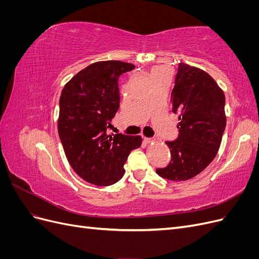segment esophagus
Here are the masks:
<instances>
[{"instance_id": "34e87169", "label": "esophagus", "mask_w": 259, "mask_h": 259, "mask_svg": "<svg viewBox=\"0 0 259 259\" xmlns=\"http://www.w3.org/2000/svg\"><path fill=\"white\" fill-rule=\"evenodd\" d=\"M144 142H145L146 144H149V143L152 142V139H151V138H148V137H144Z\"/></svg>"}]
</instances>
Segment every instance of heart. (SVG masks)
<instances>
[{
    "instance_id": "b5f03b06",
    "label": "heart",
    "mask_w": 259,
    "mask_h": 259,
    "mask_svg": "<svg viewBox=\"0 0 259 259\" xmlns=\"http://www.w3.org/2000/svg\"><path fill=\"white\" fill-rule=\"evenodd\" d=\"M159 70H163V69H162V68H154V69L152 70V73L155 72V71H159Z\"/></svg>"
}]
</instances>
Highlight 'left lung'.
Masks as SVG:
<instances>
[{"mask_svg": "<svg viewBox=\"0 0 259 259\" xmlns=\"http://www.w3.org/2000/svg\"><path fill=\"white\" fill-rule=\"evenodd\" d=\"M173 112L178 114V138L166 142L171 159L159 176L184 182L200 174L214 160L226 127L225 94L204 70L180 62L171 91Z\"/></svg>", "mask_w": 259, "mask_h": 259, "instance_id": "1", "label": "left lung"}]
</instances>
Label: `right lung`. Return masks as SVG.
Wrapping results in <instances>:
<instances>
[{"instance_id": "right-lung-1", "label": "right lung", "mask_w": 259, "mask_h": 259, "mask_svg": "<svg viewBox=\"0 0 259 259\" xmlns=\"http://www.w3.org/2000/svg\"><path fill=\"white\" fill-rule=\"evenodd\" d=\"M134 68L120 60L94 62L61 91L59 138L69 164L90 184L110 186L119 182L130 152L142 146L140 136L107 133L120 106L117 80Z\"/></svg>"}]
</instances>
